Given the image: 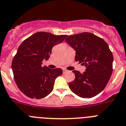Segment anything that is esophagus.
Returning a JSON list of instances; mask_svg holds the SVG:
<instances>
[{
    "mask_svg": "<svg viewBox=\"0 0 126 126\" xmlns=\"http://www.w3.org/2000/svg\"><path fill=\"white\" fill-rule=\"evenodd\" d=\"M68 72V70H66V69H63V74H65V73H66V72Z\"/></svg>",
    "mask_w": 126,
    "mask_h": 126,
    "instance_id": "esophagus-1",
    "label": "esophagus"
}]
</instances>
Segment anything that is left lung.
Listing matches in <instances>:
<instances>
[{
    "mask_svg": "<svg viewBox=\"0 0 126 126\" xmlns=\"http://www.w3.org/2000/svg\"><path fill=\"white\" fill-rule=\"evenodd\" d=\"M65 42L76 51V61L86 67L81 74L73 70L75 79L68 83L70 89L83 98H92L101 93L110 79L113 57L103 39L90 32L67 36Z\"/></svg>",
    "mask_w": 126,
    "mask_h": 126,
    "instance_id": "1",
    "label": "left lung"
}]
</instances>
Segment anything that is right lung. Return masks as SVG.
Listing matches in <instances>:
<instances>
[{
    "instance_id": "right-lung-1",
    "label": "right lung",
    "mask_w": 126,
    "mask_h": 126,
    "mask_svg": "<svg viewBox=\"0 0 126 126\" xmlns=\"http://www.w3.org/2000/svg\"><path fill=\"white\" fill-rule=\"evenodd\" d=\"M66 37V35L38 32L20 45L11 68L18 88L25 95L39 99L52 91L55 79L62 75L63 70L42 66V61L48 60L52 47L63 42Z\"/></svg>"
}]
</instances>
